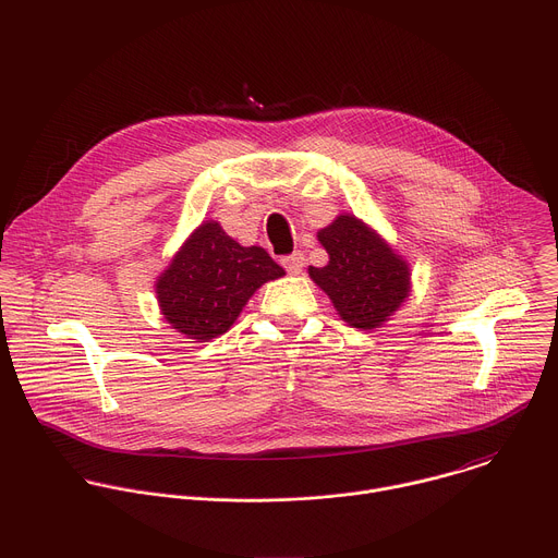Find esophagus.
Masks as SVG:
<instances>
[{
  "instance_id": "34e87169",
  "label": "esophagus",
  "mask_w": 558,
  "mask_h": 558,
  "mask_svg": "<svg viewBox=\"0 0 558 558\" xmlns=\"http://www.w3.org/2000/svg\"><path fill=\"white\" fill-rule=\"evenodd\" d=\"M282 267L289 271V274H300L302 267H304V256L300 252L291 254V256H284L282 258Z\"/></svg>"
}]
</instances>
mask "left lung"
Masks as SVG:
<instances>
[{"label": "left lung", "instance_id": "obj_1", "mask_svg": "<svg viewBox=\"0 0 558 558\" xmlns=\"http://www.w3.org/2000/svg\"><path fill=\"white\" fill-rule=\"evenodd\" d=\"M329 252L327 267H308L342 320L355 329H375L400 308L409 295V265L355 216L338 220L317 233Z\"/></svg>", "mask_w": 558, "mask_h": 558}]
</instances>
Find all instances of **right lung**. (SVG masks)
Returning <instances> with one entry per match:
<instances>
[{
    "label": "right lung",
    "instance_id": "1",
    "mask_svg": "<svg viewBox=\"0 0 558 558\" xmlns=\"http://www.w3.org/2000/svg\"><path fill=\"white\" fill-rule=\"evenodd\" d=\"M280 276L284 269L263 247L238 245L209 220L158 278L156 293L166 320L183 336L205 342L225 333L254 291Z\"/></svg>",
    "mask_w": 558,
    "mask_h": 558
}]
</instances>
